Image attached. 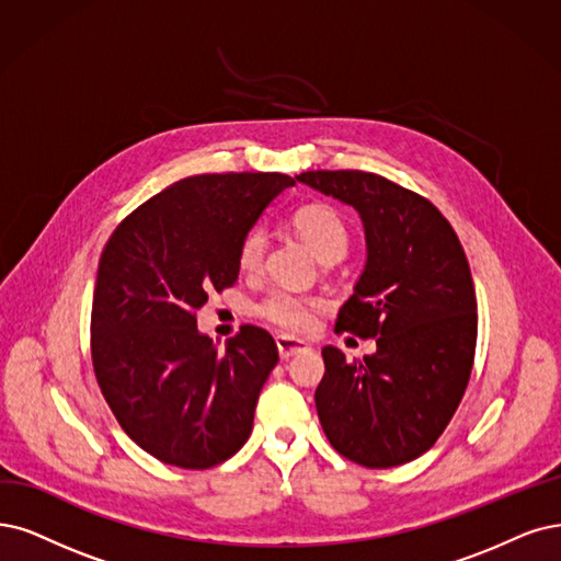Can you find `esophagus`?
I'll return each instance as SVG.
<instances>
[{
  "label": "esophagus",
  "mask_w": 561,
  "mask_h": 561,
  "mask_svg": "<svg viewBox=\"0 0 561 561\" xmlns=\"http://www.w3.org/2000/svg\"><path fill=\"white\" fill-rule=\"evenodd\" d=\"M277 348H279V356L284 360L294 358L298 354H305V351H309V344L302 342V340H296V337H288V335H279L277 337Z\"/></svg>",
  "instance_id": "obj_1"
}]
</instances>
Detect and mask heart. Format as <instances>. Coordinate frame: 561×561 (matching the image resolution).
I'll return each instance as SVG.
<instances>
[{
  "instance_id": "obj_1",
  "label": "heart",
  "mask_w": 561,
  "mask_h": 561,
  "mask_svg": "<svg viewBox=\"0 0 561 561\" xmlns=\"http://www.w3.org/2000/svg\"><path fill=\"white\" fill-rule=\"evenodd\" d=\"M294 228L312 249L321 263H335L348 252V228L342 215L325 203H307L294 213ZM267 236L263 228H252L238 247V265L244 273H256L265 256ZM321 300L296 296L291 291H273L256 305V314L286 333H307L314 325Z\"/></svg>"
}]
</instances>
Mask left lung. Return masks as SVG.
<instances>
[{
	"instance_id": "left-lung-1",
	"label": "left lung",
	"mask_w": 561,
	"mask_h": 561,
	"mask_svg": "<svg viewBox=\"0 0 561 561\" xmlns=\"http://www.w3.org/2000/svg\"><path fill=\"white\" fill-rule=\"evenodd\" d=\"M296 180L360 215L367 261L335 328L377 337L363 360L321 351V427L356 465L416 460L442 437L471 377L479 314L465 249L427 198L377 173L307 171Z\"/></svg>"
}]
</instances>
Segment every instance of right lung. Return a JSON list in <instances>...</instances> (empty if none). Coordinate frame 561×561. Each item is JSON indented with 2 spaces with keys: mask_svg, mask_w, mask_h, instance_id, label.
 Here are the masks:
<instances>
[{
  "mask_svg": "<svg viewBox=\"0 0 561 561\" xmlns=\"http://www.w3.org/2000/svg\"><path fill=\"white\" fill-rule=\"evenodd\" d=\"M294 184L282 173L184 178L136 207L103 247L94 375L122 430L163 465L210 469L252 434L277 344L242 325L219 351L198 333L196 309L236 284L242 238Z\"/></svg>",
  "mask_w": 561,
  "mask_h": 561,
  "instance_id": "1",
  "label": "right lung"
}]
</instances>
